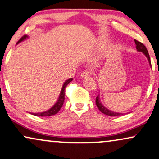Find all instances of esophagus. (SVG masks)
Instances as JSON below:
<instances>
[{"label": "esophagus", "instance_id": "1", "mask_svg": "<svg viewBox=\"0 0 159 159\" xmlns=\"http://www.w3.org/2000/svg\"><path fill=\"white\" fill-rule=\"evenodd\" d=\"M91 75V72L88 70H85L84 71H82V73H80V76L82 78H86V77H89Z\"/></svg>", "mask_w": 159, "mask_h": 159}]
</instances>
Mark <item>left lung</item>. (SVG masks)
<instances>
[{
    "mask_svg": "<svg viewBox=\"0 0 159 159\" xmlns=\"http://www.w3.org/2000/svg\"><path fill=\"white\" fill-rule=\"evenodd\" d=\"M135 43L136 44V49H137V50L138 51V52H142L145 55H146V57L148 58V62H149L150 66H151V59H150L149 54H148V50H147V48H146V46H145L143 43H141V42H138V40H136V39H135ZM96 104H97L98 109H99V110L101 111L102 113H104V115H108V116H120V115H122V114H121V113L115 112V111H110V110H109V109H107V108H105V107L102 104L101 102H100L99 95H98L97 97V98H96Z\"/></svg>",
    "mask_w": 159,
    "mask_h": 159,
    "instance_id": "left-lung-1",
    "label": "left lung"
}]
</instances>
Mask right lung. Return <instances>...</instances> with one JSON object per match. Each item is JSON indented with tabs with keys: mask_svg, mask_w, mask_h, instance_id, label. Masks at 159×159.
Masks as SVG:
<instances>
[{
	"mask_svg": "<svg viewBox=\"0 0 159 159\" xmlns=\"http://www.w3.org/2000/svg\"><path fill=\"white\" fill-rule=\"evenodd\" d=\"M26 38H28V37L26 35L23 36V37H22L21 39L19 40V41H18L17 44L19 43V42H21V41H23V40L26 39ZM72 80H73V79L71 78V79H69L66 80V82L64 83L63 86H62V87L59 98H58L57 102L55 103V105L52 107V108H50L48 111H44V112L32 113V115H35V116H39V117H48V116H52V115H55V114H57L58 111H60V109H61L62 105H63L64 100H65V89H66V87L67 86V85H68L69 83L72 81Z\"/></svg>",
	"mask_w": 159,
	"mask_h": 159,
	"instance_id": "1",
	"label": "right lung"
}]
</instances>
